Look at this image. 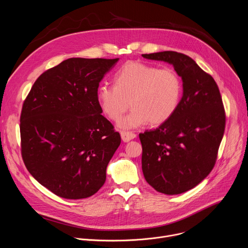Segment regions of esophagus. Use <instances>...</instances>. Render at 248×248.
Segmentation results:
<instances>
[{
	"mask_svg": "<svg viewBox=\"0 0 248 248\" xmlns=\"http://www.w3.org/2000/svg\"><path fill=\"white\" fill-rule=\"evenodd\" d=\"M121 136H122V139L124 142H128V141H130L136 137V134L133 132H129V131H122Z\"/></svg>",
	"mask_w": 248,
	"mask_h": 248,
	"instance_id": "34e87169",
	"label": "esophagus"
}]
</instances>
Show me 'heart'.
I'll list each match as a JSON object with an SVG mask.
<instances>
[{
  "label": "heart",
  "mask_w": 248,
  "mask_h": 248,
  "mask_svg": "<svg viewBox=\"0 0 248 248\" xmlns=\"http://www.w3.org/2000/svg\"><path fill=\"white\" fill-rule=\"evenodd\" d=\"M183 93L180 77L171 68L159 69L147 63L131 62L114 76V85L102 84L97 100L103 113L113 121L123 118L118 125L124 129L146 124L160 125L178 110Z\"/></svg>",
  "instance_id": "b5f03b06"
}]
</instances>
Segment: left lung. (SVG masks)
Instances as JSON below:
<instances>
[{
    "label": "left lung",
    "instance_id": "1",
    "mask_svg": "<svg viewBox=\"0 0 248 248\" xmlns=\"http://www.w3.org/2000/svg\"><path fill=\"white\" fill-rule=\"evenodd\" d=\"M143 58L171 64L183 80V97L173 116L140 133L142 171L157 191L174 195L199 185L213 169L226 116L214 78L186 55L165 51Z\"/></svg>",
    "mask_w": 248,
    "mask_h": 248
}]
</instances>
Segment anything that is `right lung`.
<instances>
[{
    "label": "right lung",
    "mask_w": 248,
    "mask_h": 248,
    "mask_svg": "<svg viewBox=\"0 0 248 248\" xmlns=\"http://www.w3.org/2000/svg\"><path fill=\"white\" fill-rule=\"evenodd\" d=\"M119 59L70 58L42 74L20 116L21 154L40 185L65 199L95 194L121 144L97 89Z\"/></svg>",
    "instance_id": "obj_1"
}]
</instances>
